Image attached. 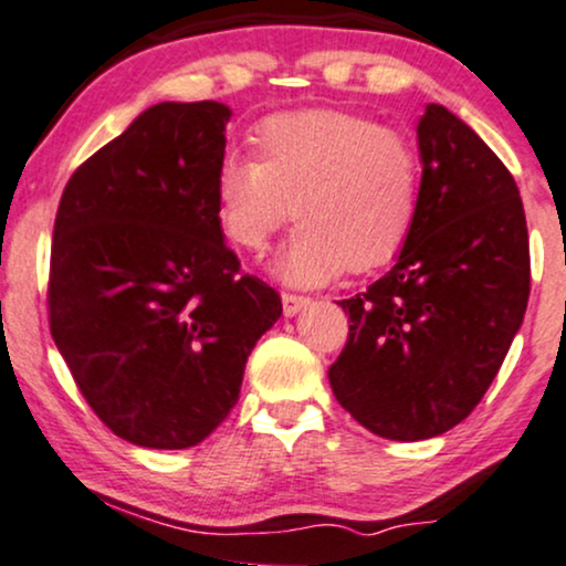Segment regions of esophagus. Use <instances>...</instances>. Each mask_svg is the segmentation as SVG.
Returning <instances> with one entry per match:
<instances>
[{
  "mask_svg": "<svg viewBox=\"0 0 566 566\" xmlns=\"http://www.w3.org/2000/svg\"><path fill=\"white\" fill-rule=\"evenodd\" d=\"M283 312L285 315H296L298 310H304L310 304V296H302V294H291V291H283Z\"/></svg>",
  "mask_w": 566,
  "mask_h": 566,
  "instance_id": "1",
  "label": "esophagus"
}]
</instances>
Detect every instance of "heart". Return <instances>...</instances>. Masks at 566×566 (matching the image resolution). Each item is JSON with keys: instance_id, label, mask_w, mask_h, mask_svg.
<instances>
[{"instance_id": "b5f03b06", "label": "heart", "mask_w": 566, "mask_h": 566, "mask_svg": "<svg viewBox=\"0 0 566 566\" xmlns=\"http://www.w3.org/2000/svg\"><path fill=\"white\" fill-rule=\"evenodd\" d=\"M251 145L254 158L230 153L217 169V219L230 243L262 254L291 214L298 228L275 270L304 285L374 272L400 254L423 171L408 135L355 113L294 111L264 118Z\"/></svg>"}]
</instances>
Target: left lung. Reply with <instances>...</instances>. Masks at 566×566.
Listing matches in <instances>:
<instances>
[{"label": "left lung", "mask_w": 566, "mask_h": 566, "mask_svg": "<svg viewBox=\"0 0 566 566\" xmlns=\"http://www.w3.org/2000/svg\"><path fill=\"white\" fill-rule=\"evenodd\" d=\"M421 203L397 264L342 298L328 368L338 405L378 437L429 440L480 405L530 298V238L511 171L442 105L418 122Z\"/></svg>", "instance_id": "left-lung-1"}]
</instances>
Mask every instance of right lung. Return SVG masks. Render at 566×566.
Listing matches in <instances>:
<instances>
[{
  "mask_svg": "<svg viewBox=\"0 0 566 566\" xmlns=\"http://www.w3.org/2000/svg\"><path fill=\"white\" fill-rule=\"evenodd\" d=\"M228 122L214 99L153 105L73 171L57 206L52 338L86 405L139 448L206 440L283 312L219 228Z\"/></svg>",
  "mask_w": 566,
  "mask_h": 566,
  "instance_id": "1",
  "label": "right lung"
}]
</instances>
